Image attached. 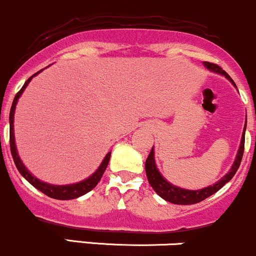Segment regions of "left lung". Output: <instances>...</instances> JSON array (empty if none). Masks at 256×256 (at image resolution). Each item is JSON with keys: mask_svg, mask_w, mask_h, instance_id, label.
Instances as JSON below:
<instances>
[{"mask_svg": "<svg viewBox=\"0 0 256 256\" xmlns=\"http://www.w3.org/2000/svg\"><path fill=\"white\" fill-rule=\"evenodd\" d=\"M205 67L210 71L214 72V74H220L222 76H224L226 78L230 80L232 82V84L236 88V83L233 82V80L230 78V74H227L226 71H223L222 68L216 64L212 62H204ZM246 124L244 126L243 130V135H242V140H240V146H239L238 153H236V157L234 163H233L232 168L230 169L227 174L217 182L216 184L210 185V186L204 188V189L200 190H186V189H182V188L176 186V185L170 184L169 182H166V179L162 176V174L160 173V170L157 169V166H156L154 162V150H150L148 157L146 160V176L147 179H148V182L150 184V186L153 188L156 192L160 196V198H164L166 201H169L172 204H176V205H194V204H198L200 201L205 200V198H208V196L214 195V192H217L226 182H230L234 174L238 170L239 166H240L242 158H243V152H244V142H246Z\"/></svg>", "mask_w": 256, "mask_h": 256, "instance_id": "8db88e82", "label": "left lung"}]
</instances>
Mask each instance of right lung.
Listing matches in <instances>:
<instances>
[{
	"instance_id": "1",
	"label": "right lung",
	"mask_w": 256,
	"mask_h": 256,
	"mask_svg": "<svg viewBox=\"0 0 256 256\" xmlns=\"http://www.w3.org/2000/svg\"><path fill=\"white\" fill-rule=\"evenodd\" d=\"M42 71V70H40V71H38L36 74H34L33 76L29 77V78L26 80V82L24 83L23 87L20 88V92L16 94L14 99H13V103H12V106H10V153H12L13 160H14V164H16V166H17L18 170H20V173L24 178H26V179L28 180V182H30L34 188H36L38 190H40V192H42V194H45L46 196H49V198H56V200H72V198H80V196L84 195V194L90 192V190L94 189V188L96 186V184H98L99 180H100L102 176H103L104 172H106L112 152L108 153V154L106 156V158L103 160V162H102L100 166H99V168L94 172L92 176H90V178H87V179L82 180V182H76V184L51 185V184H48V182H42V180H39L34 176H32L30 172H29L28 169L24 166L23 162H22L20 158V154H18V152H17V147H16V141H14V131H13V121H14V110H16V106H17L18 99H20L22 93L24 92V90H26V87L28 86V83L30 82L32 78H33L34 76H36L38 74H40Z\"/></svg>"
}]
</instances>
